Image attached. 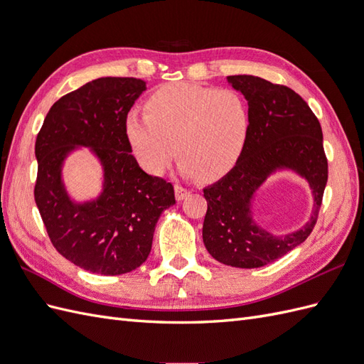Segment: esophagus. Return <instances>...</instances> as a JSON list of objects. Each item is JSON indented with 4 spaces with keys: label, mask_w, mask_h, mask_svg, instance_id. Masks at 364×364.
<instances>
[{
    "label": "esophagus",
    "mask_w": 364,
    "mask_h": 364,
    "mask_svg": "<svg viewBox=\"0 0 364 364\" xmlns=\"http://www.w3.org/2000/svg\"><path fill=\"white\" fill-rule=\"evenodd\" d=\"M174 194H176V199L183 200L190 196V190H186L182 185H174Z\"/></svg>",
    "instance_id": "esophagus-1"
}]
</instances>
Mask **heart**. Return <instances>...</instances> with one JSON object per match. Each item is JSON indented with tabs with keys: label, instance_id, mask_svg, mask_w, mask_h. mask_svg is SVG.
<instances>
[{
	"label": "heart",
	"instance_id": "b5f03b06",
	"mask_svg": "<svg viewBox=\"0 0 364 364\" xmlns=\"http://www.w3.org/2000/svg\"><path fill=\"white\" fill-rule=\"evenodd\" d=\"M250 126L249 103L238 91L181 82L158 87L144 115L129 114L124 134L146 173L162 174L176 150L183 174L209 182L234 167Z\"/></svg>",
	"mask_w": 364,
	"mask_h": 364
}]
</instances>
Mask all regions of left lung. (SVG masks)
I'll return each instance as SVG.
<instances>
[{
    "label": "left lung",
    "instance_id": "8db88e82",
    "mask_svg": "<svg viewBox=\"0 0 364 364\" xmlns=\"http://www.w3.org/2000/svg\"><path fill=\"white\" fill-rule=\"evenodd\" d=\"M226 79L247 100L252 126L235 167L203 190L208 203L203 243L218 262L257 269L284 257L311 234L328 181V161L321 123L299 94L255 75ZM278 169L302 175L315 199L311 220L285 236L267 233L251 217L252 196Z\"/></svg>",
    "mask_w": 364,
    "mask_h": 364
}]
</instances>
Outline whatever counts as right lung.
Here are the masks:
<instances>
[{
	"label": "right lung",
	"mask_w": 364,
	"mask_h": 364,
	"mask_svg": "<svg viewBox=\"0 0 364 364\" xmlns=\"http://www.w3.org/2000/svg\"><path fill=\"white\" fill-rule=\"evenodd\" d=\"M146 91L134 77H102L51 106L35 146V200L53 246L87 272L115 277L135 270L151 250L164 209L174 188L142 170L124 134L130 107ZM79 145L91 146L104 165V191L75 204L61 181V165Z\"/></svg>",
	"instance_id": "right-lung-1"
}]
</instances>
